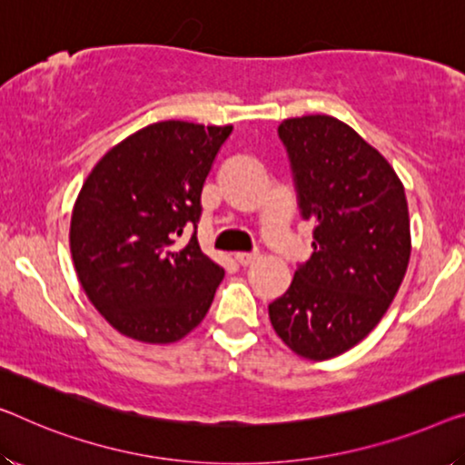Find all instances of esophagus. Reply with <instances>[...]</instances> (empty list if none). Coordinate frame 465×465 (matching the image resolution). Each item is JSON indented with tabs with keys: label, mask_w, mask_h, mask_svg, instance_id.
Listing matches in <instances>:
<instances>
[{
	"label": "esophagus",
	"mask_w": 465,
	"mask_h": 465,
	"mask_svg": "<svg viewBox=\"0 0 465 465\" xmlns=\"http://www.w3.org/2000/svg\"><path fill=\"white\" fill-rule=\"evenodd\" d=\"M233 261L238 262V265H242V267H248V265H252V262L256 261V254L238 252V254H233Z\"/></svg>",
	"instance_id": "34e87169"
}]
</instances>
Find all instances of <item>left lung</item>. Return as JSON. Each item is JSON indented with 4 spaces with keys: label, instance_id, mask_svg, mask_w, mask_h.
Masks as SVG:
<instances>
[{
    "label": "left lung",
    "instance_id": "1",
    "mask_svg": "<svg viewBox=\"0 0 465 465\" xmlns=\"http://www.w3.org/2000/svg\"><path fill=\"white\" fill-rule=\"evenodd\" d=\"M301 217L313 254L269 304L275 334L296 355L331 359L361 342L391 307L411 254L410 211L397 173L355 129L328 114L286 119Z\"/></svg>",
    "mask_w": 465,
    "mask_h": 465
}]
</instances>
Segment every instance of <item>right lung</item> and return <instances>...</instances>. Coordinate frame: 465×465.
I'll use <instances>...</instances> for the list:
<instances>
[{"mask_svg": "<svg viewBox=\"0 0 465 465\" xmlns=\"http://www.w3.org/2000/svg\"><path fill=\"white\" fill-rule=\"evenodd\" d=\"M232 129L148 124L108 150L83 183L73 262L87 299L121 334L169 344L209 313L225 272L200 251V193Z\"/></svg>", "mask_w": 465, "mask_h": 465, "instance_id": "obj_1", "label": "right lung"}]
</instances>
